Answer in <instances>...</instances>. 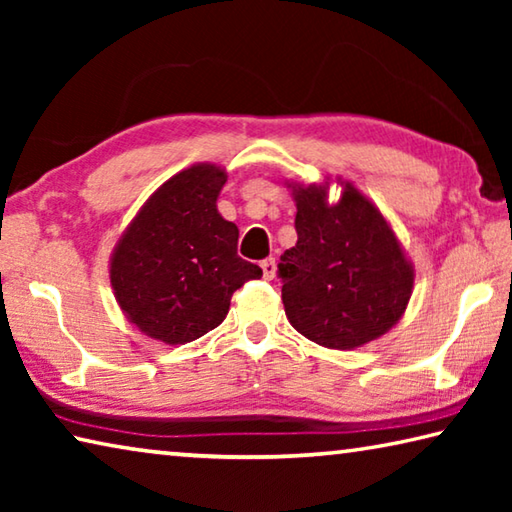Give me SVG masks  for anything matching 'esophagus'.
Segmentation results:
<instances>
[{"mask_svg": "<svg viewBox=\"0 0 512 512\" xmlns=\"http://www.w3.org/2000/svg\"><path fill=\"white\" fill-rule=\"evenodd\" d=\"M262 273H264V280H273L275 277V259L273 257H268V259H264L262 264Z\"/></svg>", "mask_w": 512, "mask_h": 512, "instance_id": "esophagus-1", "label": "esophagus"}]
</instances>
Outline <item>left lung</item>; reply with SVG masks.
Here are the masks:
<instances>
[{
	"instance_id": "1",
	"label": "left lung",
	"mask_w": 512,
	"mask_h": 512,
	"mask_svg": "<svg viewBox=\"0 0 512 512\" xmlns=\"http://www.w3.org/2000/svg\"><path fill=\"white\" fill-rule=\"evenodd\" d=\"M329 203V183H289L296 201V246L277 271L289 323L323 348L354 350L397 325L415 271L379 207L348 180Z\"/></svg>"
}]
</instances>
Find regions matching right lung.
<instances>
[{
    "label": "right lung",
    "instance_id": "1",
    "mask_svg": "<svg viewBox=\"0 0 512 512\" xmlns=\"http://www.w3.org/2000/svg\"><path fill=\"white\" fill-rule=\"evenodd\" d=\"M225 180V169L210 162L178 171L112 250V291L128 323L149 339H201L228 316L232 293L262 277V268L237 255V225L216 210Z\"/></svg>",
    "mask_w": 512,
    "mask_h": 512
}]
</instances>
